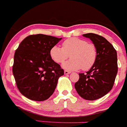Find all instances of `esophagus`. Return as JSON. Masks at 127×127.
I'll use <instances>...</instances> for the list:
<instances>
[{"mask_svg": "<svg viewBox=\"0 0 127 127\" xmlns=\"http://www.w3.org/2000/svg\"><path fill=\"white\" fill-rule=\"evenodd\" d=\"M64 74L67 75V74H69L71 73V71H67V70H64Z\"/></svg>", "mask_w": 127, "mask_h": 127, "instance_id": "1", "label": "esophagus"}]
</instances>
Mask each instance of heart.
<instances>
[{
  "mask_svg": "<svg viewBox=\"0 0 127 127\" xmlns=\"http://www.w3.org/2000/svg\"><path fill=\"white\" fill-rule=\"evenodd\" d=\"M51 58L57 63H62L70 55L71 60L63 64L65 69L77 71L82 68L87 71L95 64L97 56V51L94 44L86 40L71 38L62 43V48L54 46L50 51Z\"/></svg>",
  "mask_w": 127,
  "mask_h": 127,
  "instance_id": "b5f03b06",
  "label": "heart"
}]
</instances>
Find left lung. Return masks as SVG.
I'll return each mask as SVG.
<instances>
[{
  "instance_id": "obj_1",
  "label": "left lung",
  "mask_w": 127,
  "mask_h": 127,
  "mask_svg": "<svg viewBox=\"0 0 127 127\" xmlns=\"http://www.w3.org/2000/svg\"><path fill=\"white\" fill-rule=\"evenodd\" d=\"M95 46L97 60L89 71L79 73L74 84L80 96L86 100L101 98L112 89L118 71L117 55L114 46L105 38L95 33L84 34Z\"/></svg>"
}]
</instances>
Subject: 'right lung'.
I'll return each instance as SVG.
<instances>
[{"label":"right lung","instance_id":"obj_1","mask_svg":"<svg viewBox=\"0 0 127 127\" xmlns=\"http://www.w3.org/2000/svg\"><path fill=\"white\" fill-rule=\"evenodd\" d=\"M61 39L31 35L16 50L12 72L17 88L28 99L43 101L53 94L64 70L51 58L50 51Z\"/></svg>","mask_w":127,"mask_h":127}]
</instances>
